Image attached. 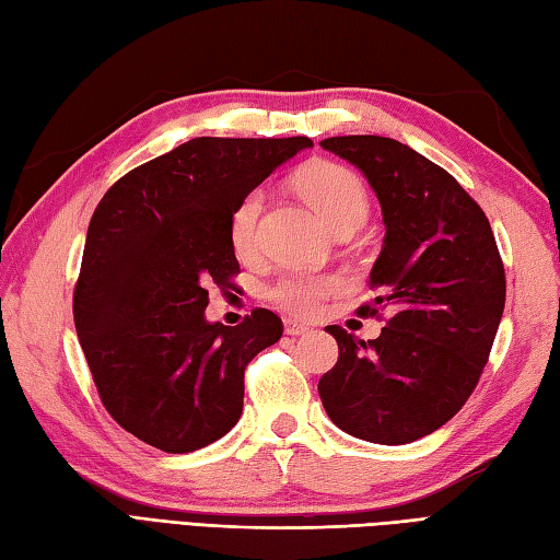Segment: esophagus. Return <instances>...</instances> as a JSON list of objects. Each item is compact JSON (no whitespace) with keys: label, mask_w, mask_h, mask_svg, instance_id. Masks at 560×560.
I'll return each instance as SVG.
<instances>
[{"label":"esophagus","mask_w":560,"mask_h":560,"mask_svg":"<svg viewBox=\"0 0 560 560\" xmlns=\"http://www.w3.org/2000/svg\"><path fill=\"white\" fill-rule=\"evenodd\" d=\"M305 331H307L305 325L293 323V319H287V335L289 337H301V335H305Z\"/></svg>","instance_id":"esophagus-1"}]
</instances>
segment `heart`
Here are the masks:
<instances>
[{
  "mask_svg": "<svg viewBox=\"0 0 560 560\" xmlns=\"http://www.w3.org/2000/svg\"><path fill=\"white\" fill-rule=\"evenodd\" d=\"M293 187L325 219L331 231L343 223H359L368 213V192L361 177L347 165L331 161H313L293 177ZM265 207L261 189H249L237 201L231 221L229 235L231 245L241 257H249L259 243V213ZM341 289V281L335 273H307L293 271L277 279L269 287V299L279 303L283 311L293 315H315L319 303Z\"/></svg>",
  "mask_w": 560,
  "mask_h": 560,
  "instance_id": "1",
  "label": "heart"
}]
</instances>
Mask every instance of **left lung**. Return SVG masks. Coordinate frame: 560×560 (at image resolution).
<instances>
[{"instance_id": "8db88e82", "label": "left lung", "mask_w": 560, "mask_h": 560, "mask_svg": "<svg viewBox=\"0 0 560 560\" xmlns=\"http://www.w3.org/2000/svg\"><path fill=\"white\" fill-rule=\"evenodd\" d=\"M319 147L355 165L380 201L385 241L371 289L392 313L373 341L327 327L339 361L319 399L343 433L413 443L464 407L489 361L505 307L491 223L455 177L401 141L355 135Z\"/></svg>"}]
</instances>
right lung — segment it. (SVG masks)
I'll return each instance as SVG.
<instances>
[{"label":"right lung","mask_w":560,"mask_h":560,"mask_svg":"<svg viewBox=\"0 0 560 560\" xmlns=\"http://www.w3.org/2000/svg\"><path fill=\"white\" fill-rule=\"evenodd\" d=\"M307 137H197L120 177L89 223L74 325L105 409L171 455L211 445L237 423L245 365L281 339L253 311L209 323V283L237 271L229 221L249 189L311 149Z\"/></svg>","instance_id":"1"}]
</instances>
